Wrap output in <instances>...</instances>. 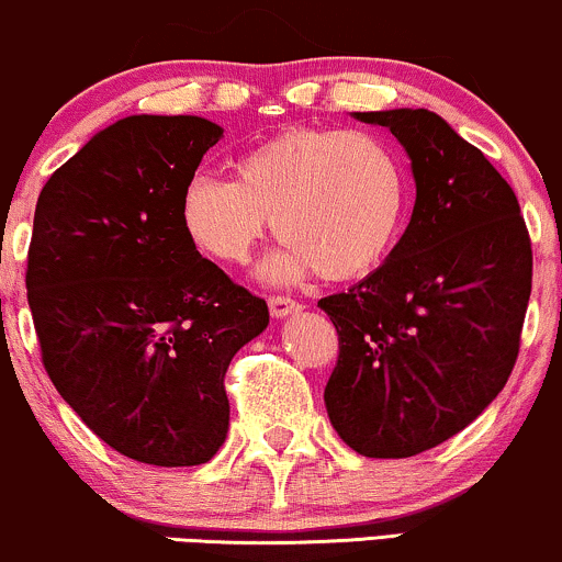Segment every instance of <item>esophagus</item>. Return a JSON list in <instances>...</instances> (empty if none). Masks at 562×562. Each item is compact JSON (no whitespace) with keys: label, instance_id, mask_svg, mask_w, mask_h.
<instances>
[{"label":"esophagus","instance_id":"obj_1","mask_svg":"<svg viewBox=\"0 0 562 562\" xmlns=\"http://www.w3.org/2000/svg\"><path fill=\"white\" fill-rule=\"evenodd\" d=\"M268 307L276 318H286V316H292V313L303 311V305H300L297 300L281 297V294H273V297L268 300Z\"/></svg>","mask_w":562,"mask_h":562}]
</instances>
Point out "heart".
Here are the masks:
<instances>
[{
	"mask_svg": "<svg viewBox=\"0 0 562 562\" xmlns=\"http://www.w3.org/2000/svg\"><path fill=\"white\" fill-rule=\"evenodd\" d=\"M407 211L409 173L389 138L313 125L251 144L233 182L195 173L179 198L187 240L222 265H244L273 216L283 244L262 265L270 281L367 276L394 251Z\"/></svg>",
	"mask_w": 562,
	"mask_h": 562,
	"instance_id": "obj_1",
	"label": "heart"
}]
</instances>
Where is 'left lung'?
<instances>
[{
  "label": "left lung",
  "mask_w": 562,
  "mask_h": 562,
  "mask_svg": "<svg viewBox=\"0 0 562 562\" xmlns=\"http://www.w3.org/2000/svg\"><path fill=\"white\" fill-rule=\"evenodd\" d=\"M409 155L415 206L389 259L318 300L340 353L324 404L367 458H409L467 428L520 351L533 251L515 190L428 110L353 112Z\"/></svg>",
  "instance_id": "left-lung-1"
}]
</instances>
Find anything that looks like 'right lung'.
I'll return each instance as SVG.
<instances>
[{
    "mask_svg": "<svg viewBox=\"0 0 562 562\" xmlns=\"http://www.w3.org/2000/svg\"><path fill=\"white\" fill-rule=\"evenodd\" d=\"M220 138L192 114L123 117L47 179L34 211L26 289L42 364L95 437L153 467L214 458L231 426L227 367L270 322L179 222Z\"/></svg>",
    "mask_w": 562,
    "mask_h": 562,
    "instance_id": "obj_1",
    "label": "right lung"
}]
</instances>
